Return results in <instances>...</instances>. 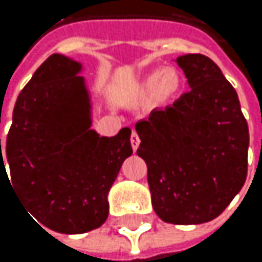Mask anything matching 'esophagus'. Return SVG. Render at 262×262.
<instances>
[{"mask_svg":"<svg viewBox=\"0 0 262 262\" xmlns=\"http://www.w3.org/2000/svg\"><path fill=\"white\" fill-rule=\"evenodd\" d=\"M130 143H132L134 150H137V149H138V146H140V138H138L137 132H134V134H132V137H130Z\"/></svg>","mask_w":262,"mask_h":262,"instance_id":"34e87169","label":"esophagus"}]
</instances>
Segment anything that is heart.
I'll return each mask as SVG.
<instances>
[{
    "label": "heart",
    "instance_id": "1",
    "mask_svg": "<svg viewBox=\"0 0 262 262\" xmlns=\"http://www.w3.org/2000/svg\"><path fill=\"white\" fill-rule=\"evenodd\" d=\"M182 88V77L174 67L157 69L150 72L141 83V93L147 99H156L160 103L174 99Z\"/></svg>",
    "mask_w": 262,
    "mask_h": 262
}]
</instances>
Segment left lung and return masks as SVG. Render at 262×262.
<instances>
[{"instance_id":"obj_1","label":"left lung","mask_w":262,"mask_h":262,"mask_svg":"<svg viewBox=\"0 0 262 262\" xmlns=\"http://www.w3.org/2000/svg\"><path fill=\"white\" fill-rule=\"evenodd\" d=\"M190 91L135 124L156 214L166 223L219 217L247 179L248 125L236 89L204 55L174 59Z\"/></svg>"}]
</instances>
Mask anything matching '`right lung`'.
Segmentation results:
<instances>
[{
  "instance_id": "add662e5",
  "label": "right lung",
  "mask_w": 262,
  "mask_h": 262,
  "mask_svg": "<svg viewBox=\"0 0 262 262\" xmlns=\"http://www.w3.org/2000/svg\"><path fill=\"white\" fill-rule=\"evenodd\" d=\"M81 72L74 58L48 56L18 94L4 152L0 140V176L7 162L31 219L64 234L105 223L108 192L134 152L128 127L115 137L91 127L94 105Z\"/></svg>"
}]
</instances>
